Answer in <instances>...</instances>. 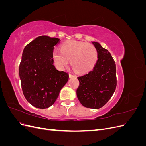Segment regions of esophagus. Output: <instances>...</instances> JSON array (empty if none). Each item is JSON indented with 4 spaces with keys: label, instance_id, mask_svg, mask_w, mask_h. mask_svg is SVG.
<instances>
[{
    "label": "esophagus",
    "instance_id": "34e87169",
    "mask_svg": "<svg viewBox=\"0 0 146 146\" xmlns=\"http://www.w3.org/2000/svg\"><path fill=\"white\" fill-rule=\"evenodd\" d=\"M73 77H76V76H74L73 74H69V78H73Z\"/></svg>",
    "mask_w": 146,
    "mask_h": 146
}]
</instances>
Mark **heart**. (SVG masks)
I'll return each mask as SVG.
<instances>
[{"mask_svg":"<svg viewBox=\"0 0 146 146\" xmlns=\"http://www.w3.org/2000/svg\"><path fill=\"white\" fill-rule=\"evenodd\" d=\"M60 50H54L52 55L53 63L60 70L67 67L70 60L75 71L85 74L92 69L98 61V50L91 44L72 40L62 44Z\"/></svg>","mask_w":146,"mask_h":146,"instance_id":"b5f03b06","label":"heart"}]
</instances>
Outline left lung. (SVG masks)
<instances>
[{"mask_svg": "<svg viewBox=\"0 0 146 146\" xmlns=\"http://www.w3.org/2000/svg\"><path fill=\"white\" fill-rule=\"evenodd\" d=\"M98 52V60L92 70L77 77V96L86 108L99 109L111 99L116 87V64L111 54L99 43L92 42Z\"/></svg>", "mask_w": 146, "mask_h": 146, "instance_id": "8db88e82", "label": "left lung"}]
</instances>
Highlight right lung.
<instances>
[{"label":"right lung","instance_id":"right-lung-1","mask_svg":"<svg viewBox=\"0 0 146 146\" xmlns=\"http://www.w3.org/2000/svg\"><path fill=\"white\" fill-rule=\"evenodd\" d=\"M60 42L56 38L40 36L26 46L19 65V77L25 98L35 107L48 108L55 103L67 83L69 74L57 70L52 55Z\"/></svg>","mask_w":146,"mask_h":146}]
</instances>
